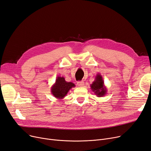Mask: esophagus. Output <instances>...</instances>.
Returning <instances> with one entry per match:
<instances>
[{
	"mask_svg": "<svg viewBox=\"0 0 151 151\" xmlns=\"http://www.w3.org/2000/svg\"><path fill=\"white\" fill-rule=\"evenodd\" d=\"M77 84H78V86H80V87H83L84 86V82L83 81H79V82H78Z\"/></svg>",
	"mask_w": 151,
	"mask_h": 151,
	"instance_id": "obj_1",
	"label": "esophagus"
}]
</instances>
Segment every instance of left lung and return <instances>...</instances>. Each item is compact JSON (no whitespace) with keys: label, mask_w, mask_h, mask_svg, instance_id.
Returning <instances> with one entry per match:
<instances>
[{"label":"left lung","mask_w":151,"mask_h":151,"mask_svg":"<svg viewBox=\"0 0 151 151\" xmlns=\"http://www.w3.org/2000/svg\"><path fill=\"white\" fill-rule=\"evenodd\" d=\"M92 92L99 97L105 96L107 92V89L104 84V81L102 76L98 73L95 78L94 81L91 84Z\"/></svg>","instance_id":"8db88e82"}]
</instances>
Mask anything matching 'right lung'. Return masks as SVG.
Here are the masks:
<instances>
[{
    "label": "right lung",
    "mask_w": 151,
    "mask_h": 151,
    "mask_svg": "<svg viewBox=\"0 0 151 151\" xmlns=\"http://www.w3.org/2000/svg\"><path fill=\"white\" fill-rule=\"evenodd\" d=\"M75 87L74 83L67 82L64 78L58 76L55 80V83L51 87V92L55 98L60 100L66 96L71 88Z\"/></svg>",
    "instance_id": "add662e5"
}]
</instances>
